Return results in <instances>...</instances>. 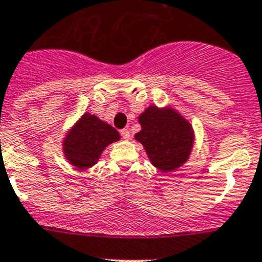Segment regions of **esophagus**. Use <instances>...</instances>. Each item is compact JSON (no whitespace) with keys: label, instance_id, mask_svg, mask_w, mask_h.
<instances>
[{"label":"esophagus","instance_id":"obj_1","mask_svg":"<svg viewBox=\"0 0 262 262\" xmlns=\"http://www.w3.org/2000/svg\"><path fill=\"white\" fill-rule=\"evenodd\" d=\"M120 136L123 137V139H129L130 138V132H129L128 129H121Z\"/></svg>","mask_w":262,"mask_h":262}]
</instances>
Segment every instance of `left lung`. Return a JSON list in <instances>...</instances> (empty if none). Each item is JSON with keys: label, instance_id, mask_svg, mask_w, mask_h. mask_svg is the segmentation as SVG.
<instances>
[{"label": "left lung", "instance_id": "left-lung-1", "mask_svg": "<svg viewBox=\"0 0 262 262\" xmlns=\"http://www.w3.org/2000/svg\"><path fill=\"white\" fill-rule=\"evenodd\" d=\"M142 130L136 139L143 144L153 166L163 172L186 162L194 144L192 126L173 109L149 106L138 118Z\"/></svg>", "mask_w": 262, "mask_h": 262}]
</instances>
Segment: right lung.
Masks as SVG:
<instances>
[{
	"label": "right lung",
	"mask_w": 262,
	"mask_h": 262,
	"mask_svg": "<svg viewBox=\"0 0 262 262\" xmlns=\"http://www.w3.org/2000/svg\"><path fill=\"white\" fill-rule=\"evenodd\" d=\"M120 134L96 115L86 113L68 132L63 142L66 158L78 170L91 167L110 143L119 141Z\"/></svg>",
	"instance_id": "1"
}]
</instances>
